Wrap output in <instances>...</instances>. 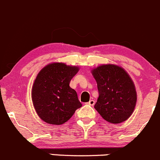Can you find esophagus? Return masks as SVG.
Masks as SVG:
<instances>
[{
	"label": "esophagus",
	"mask_w": 160,
	"mask_h": 160,
	"mask_svg": "<svg viewBox=\"0 0 160 160\" xmlns=\"http://www.w3.org/2000/svg\"><path fill=\"white\" fill-rule=\"evenodd\" d=\"M88 104H89V105H91V106H93V105H94V104H95V101H93V100H90V101H89V102L88 103Z\"/></svg>",
	"instance_id": "34e87169"
}]
</instances>
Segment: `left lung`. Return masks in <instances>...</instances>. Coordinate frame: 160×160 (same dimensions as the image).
<instances>
[{"instance_id":"8db88e82","label":"left lung","mask_w":160,"mask_h":160,"mask_svg":"<svg viewBox=\"0 0 160 160\" xmlns=\"http://www.w3.org/2000/svg\"><path fill=\"white\" fill-rule=\"evenodd\" d=\"M99 97L94 105L104 120L118 124L130 117L137 101L135 85L128 74L115 65H102L92 70Z\"/></svg>"}]
</instances>
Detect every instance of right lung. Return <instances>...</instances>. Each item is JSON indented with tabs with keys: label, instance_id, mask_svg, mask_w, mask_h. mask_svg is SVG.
<instances>
[{
	"label": "right lung",
	"instance_id": "right-lung-1",
	"mask_svg": "<svg viewBox=\"0 0 160 160\" xmlns=\"http://www.w3.org/2000/svg\"><path fill=\"white\" fill-rule=\"evenodd\" d=\"M77 67L61 62L49 64L37 76L32 91L34 108L40 118L51 125L67 122L82 107L70 80L78 72Z\"/></svg>",
	"mask_w": 160,
	"mask_h": 160
}]
</instances>
